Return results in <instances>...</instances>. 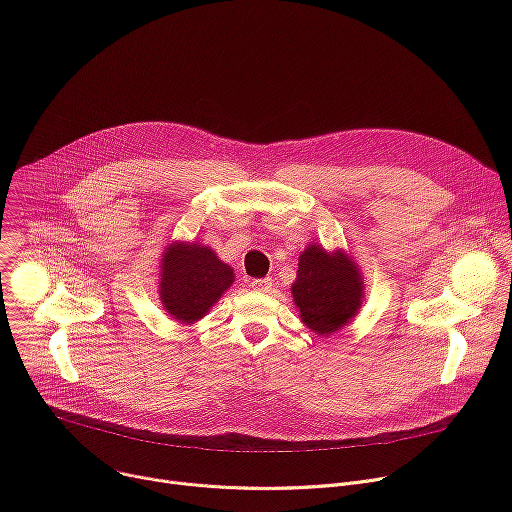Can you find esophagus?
Listing matches in <instances>:
<instances>
[{
	"mask_svg": "<svg viewBox=\"0 0 512 512\" xmlns=\"http://www.w3.org/2000/svg\"><path fill=\"white\" fill-rule=\"evenodd\" d=\"M273 285V279L271 277H261V279H253L251 281V287L257 289V291H269Z\"/></svg>",
	"mask_w": 512,
	"mask_h": 512,
	"instance_id": "esophagus-1",
	"label": "esophagus"
}]
</instances>
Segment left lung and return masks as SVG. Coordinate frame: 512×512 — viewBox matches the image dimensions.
<instances>
[{
    "mask_svg": "<svg viewBox=\"0 0 512 512\" xmlns=\"http://www.w3.org/2000/svg\"><path fill=\"white\" fill-rule=\"evenodd\" d=\"M364 285L358 265L340 249L328 253L312 243L304 249L291 294L302 322L328 336L346 326L362 306Z\"/></svg>",
    "mask_w": 512,
    "mask_h": 512,
    "instance_id": "1",
    "label": "left lung"
}]
</instances>
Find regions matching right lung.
Segmentation results:
<instances>
[{
    "instance_id": "right-lung-1",
    "label": "right lung",
    "mask_w": 512,
    "mask_h": 512,
    "mask_svg": "<svg viewBox=\"0 0 512 512\" xmlns=\"http://www.w3.org/2000/svg\"><path fill=\"white\" fill-rule=\"evenodd\" d=\"M233 267L196 241L170 243L160 265V300L180 324H194L233 285Z\"/></svg>"
}]
</instances>
